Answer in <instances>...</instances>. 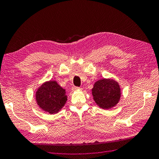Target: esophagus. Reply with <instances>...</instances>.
Here are the masks:
<instances>
[{
    "label": "esophagus",
    "mask_w": 159,
    "mask_h": 159,
    "mask_svg": "<svg viewBox=\"0 0 159 159\" xmlns=\"http://www.w3.org/2000/svg\"><path fill=\"white\" fill-rule=\"evenodd\" d=\"M80 89V88L76 87V86H74V87L72 88V89H73V90H78V89Z\"/></svg>",
    "instance_id": "1"
}]
</instances>
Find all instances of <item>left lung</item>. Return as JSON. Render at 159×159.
<instances>
[{
    "label": "left lung",
    "mask_w": 159,
    "mask_h": 159,
    "mask_svg": "<svg viewBox=\"0 0 159 159\" xmlns=\"http://www.w3.org/2000/svg\"><path fill=\"white\" fill-rule=\"evenodd\" d=\"M95 103L103 109H110L117 104L121 97V89L117 81L111 79L97 80L92 89Z\"/></svg>",
    "instance_id": "1"
}]
</instances>
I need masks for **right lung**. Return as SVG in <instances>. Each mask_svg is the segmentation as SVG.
I'll use <instances>...</instances> for the list:
<instances>
[{"label":"right lung","mask_w":159,"mask_h":159,"mask_svg":"<svg viewBox=\"0 0 159 159\" xmlns=\"http://www.w3.org/2000/svg\"><path fill=\"white\" fill-rule=\"evenodd\" d=\"M35 97L39 107L50 114L58 112L67 100L65 89L56 80H49L43 83L37 89Z\"/></svg>","instance_id":"right-lung-1"}]
</instances>
